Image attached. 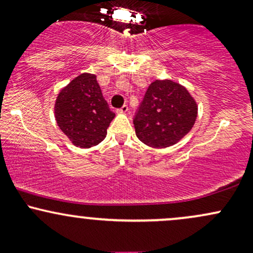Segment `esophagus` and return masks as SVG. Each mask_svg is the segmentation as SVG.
<instances>
[{"instance_id":"1","label":"esophagus","mask_w":253,"mask_h":253,"mask_svg":"<svg viewBox=\"0 0 253 253\" xmlns=\"http://www.w3.org/2000/svg\"><path fill=\"white\" fill-rule=\"evenodd\" d=\"M118 112L119 113H127V112H128V106H127V104H124V106L121 107V108L119 109Z\"/></svg>"}]
</instances>
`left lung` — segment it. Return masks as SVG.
Wrapping results in <instances>:
<instances>
[{
    "label": "left lung",
    "instance_id": "left-lung-1",
    "mask_svg": "<svg viewBox=\"0 0 253 253\" xmlns=\"http://www.w3.org/2000/svg\"><path fill=\"white\" fill-rule=\"evenodd\" d=\"M197 117V104L181 84L155 81L133 119L135 134L147 146L164 149L190 132Z\"/></svg>",
    "mask_w": 253,
    "mask_h": 253
}]
</instances>
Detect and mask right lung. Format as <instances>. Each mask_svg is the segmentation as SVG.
<instances>
[{
  "label": "right lung",
  "mask_w": 253,
  "mask_h": 253,
  "mask_svg": "<svg viewBox=\"0 0 253 253\" xmlns=\"http://www.w3.org/2000/svg\"><path fill=\"white\" fill-rule=\"evenodd\" d=\"M54 117L72 144L89 149L106 138L115 114L103 98L96 76L82 74L60 90L54 104Z\"/></svg>",
  "instance_id": "1"
}]
</instances>
